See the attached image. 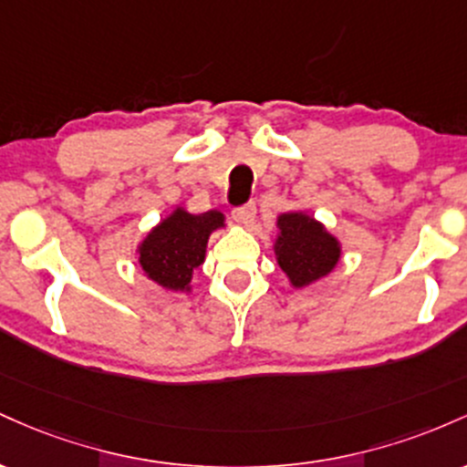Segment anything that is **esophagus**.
Here are the masks:
<instances>
[{
	"label": "esophagus",
	"mask_w": 467,
	"mask_h": 467,
	"mask_svg": "<svg viewBox=\"0 0 467 467\" xmlns=\"http://www.w3.org/2000/svg\"><path fill=\"white\" fill-rule=\"evenodd\" d=\"M232 216L238 224H249L251 220L255 218V202H244V205L235 207L232 212Z\"/></svg>",
	"instance_id": "1"
}]
</instances>
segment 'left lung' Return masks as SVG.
I'll list each match as a JSON object with an SVG mask.
<instances>
[{"label": "left lung", "mask_w": 467, "mask_h": 467, "mask_svg": "<svg viewBox=\"0 0 467 467\" xmlns=\"http://www.w3.org/2000/svg\"><path fill=\"white\" fill-rule=\"evenodd\" d=\"M275 260L293 289H304L322 280L342 258V247L322 223L304 212H286L277 216Z\"/></svg>", "instance_id": "8db88e82"}]
</instances>
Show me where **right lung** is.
I'll return each mask as SVG.
<instances>
[{
	"label": "right lung",
	"mask_w": 467,
	"mask_h": 467,
	"mask_svg": "<svg viewBox=\"0 0 467 467\" xmlns=\"http://www.w3.org/2000/svg\"><path fill=\"white\" fill-rule=\"evenodd\" d=\"M220 227L224 216L216 209L193 216L176 207L139 244L140 269L165 291H192L193 269L205 262L209 235Z\"/></svg>",
	"instance_id": "right-lung-1"
}]
</instances>
